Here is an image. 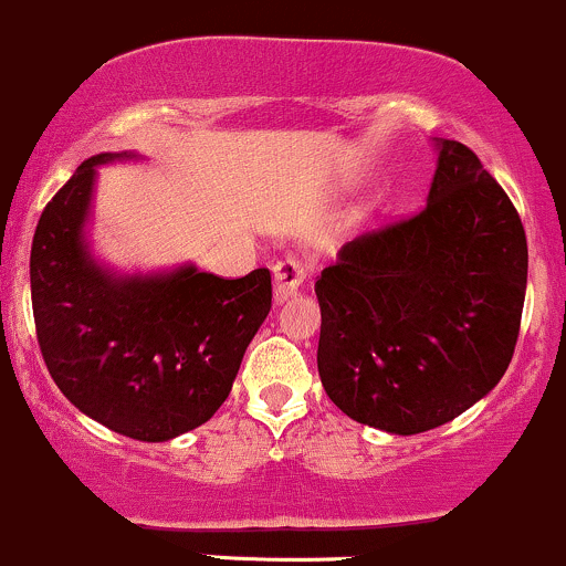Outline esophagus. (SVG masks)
<instances>
[{
	"mask_svg": "<svg viewBox=\"0 0 566 566\" xmlns=\"http://www.w3.org/2000/svg\"><path fill=\"white\" fill-rule=\"evenodd\" d=\"M306 273H308L306 263L293 258V254H287L284 260H279V263L273 265V290H276L279 301H284V297L293 295L295 290L303 284Z\"/></svg>",
	"mask_w": 566,
	"mask_h": 566,
	"instance_id": "obj_1",
	"label": "esophagus"
}]
</instances>
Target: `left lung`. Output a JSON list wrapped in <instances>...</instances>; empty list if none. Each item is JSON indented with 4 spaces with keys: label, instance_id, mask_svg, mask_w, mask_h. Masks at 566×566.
I'll return each instance as SVG.
<instances>
[{
    "label": "left lung",
    "instance_id": "obj_1",
    "mask_svg": "<svg viewBox=\"0 0 566 566\" xmlns=\"http://www.w3.org/2000/svg\"><path fill=\"white\" fill-rule=\"evenodd\" d=\"M427 207L340 247L314 293L316 365L359 424L419 434L475 406L505 376L526 295V235L470 147L434 139Z\"/></svg>",
    "mask_w": 566,
    "mask_h": 566
}]
</instances>
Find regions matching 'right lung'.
<instances>
[{"label":"right lung","mask_w":566,"mask_h":566,"mask_svg":"<svg viewBox=\"0 0 566 566\" xmlns=\"http://www.w3.org/2000/svg\"><path fill=\"white\" fill-rule=\"evenodd\" d=\"M98 153L53 196L31 241L36 340L74 408L126 438L164 443L196 430L231 395L247 346L271 312V273L220 279L192 263L120 273L91 252Z\"/></svg>","instance_id":"obj_1"}]
</instances>
